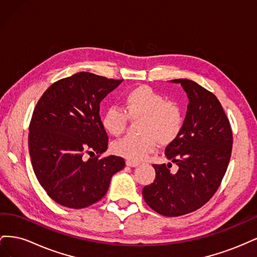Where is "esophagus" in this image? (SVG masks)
Segmentation results:
<instances>
[{"label": "esophagus", "instance_id": "obj_1", "mask_svg": "<svg viewBox=\"0 0 257 257\" xmlns=\"http://www.w3.org/2000/svg\"><path fill=\"white\" fill-rule=\"evenodd\" d=\"M126 165L130 166V167H137V166L139 165V163H138V162H134V161L127 160V161H126Z\"/></svg>", "mask_w": 257, "mask_h": 257}]
</instances>
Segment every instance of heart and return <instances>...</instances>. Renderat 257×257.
<instances>
[{
    "mask_svg": "<svg viewBox=\"0 0 257 257\" xmlns=\"http://www.w3.org/2000/svg\"><path fill=\"white\" fill-rule=\"evenodd\" d=\"M127 120L138 122L141 136H126L113 145V151L130 161L145 160L158 149L159 144L167 146L180 135L184 114L181 106L169 102L148 85L128 91L123 97V110L109 107L102 118V124L108 134L118 137L127 125Z\"/></svg>",
    "mask_w": 257,
    "mask_h": 257,
    "instance_id": "1",
    "label": "heart"
}]
</instances>
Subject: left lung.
Returning <instances> with one entry per match:
<instances>
[{
	"label": "left lung",
	"instance_id": "obj_1",
	"mask_svg": "<svg viewBox=\"0 0 257 257\" xmlns=\"http://www.w3.org/2000/svg\"><path fill=\"white\" fill-rule=\"evenodd\" d=\"M170 82L181 84L189 98L181 133L165 149L178 172L170 173V163L153 165L155 179L143 189V196L158 213L179 216L204 206L219 189L230 160L232 133L213 93L189 79Z\"/></svg>",
	"mask_w": 257,
	"mask_h": 257
}]
</instances>
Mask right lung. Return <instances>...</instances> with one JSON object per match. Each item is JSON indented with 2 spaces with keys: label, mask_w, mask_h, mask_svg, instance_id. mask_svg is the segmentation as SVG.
Here are the masks:
<instances>
[{
  "label": "right lung",
  "mask_w": 257,
  "mask_h": 257,
  "mask_svg": "<svg viewBox=\"0 0 257 257\" xmlns=\"http://www.w3.org/2000/svg\"><path fill=\"white\" fill-rule=\"evenodd\" d=\"M122 81L80 72L51 84L38 100L29 151L38 182L56 203L73 209L95 204L124 168L120 157H92L108 148L99 104Z\"/></svg>",
  "instance_id": "right-lung-1"
}]
</instances>
